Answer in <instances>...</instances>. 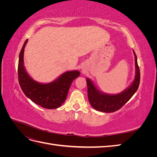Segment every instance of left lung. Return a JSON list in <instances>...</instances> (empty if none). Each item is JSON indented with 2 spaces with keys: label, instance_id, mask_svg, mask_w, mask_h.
Instances as JSON below:
<instances>
[{
  "label": "left lung",
  "instance_id": "obj_1",
  "mask_svg": "<svg viewBox=\"0 0 157 157\" xmlns=\"http://www.w3.org/2000/svg\"><path fill=\"white\" fill-rule=\"evenodd\" d=\"M135 57V77L132 82L122 92L116 94H109L103 92L95 86L92 80L87 78L88 100L92 107L98 111L113 113L120 109L130 100L139 87L140 82V72L137 65V56L133 50Z\"/></svg>",
  "mask_w": 157,
  "mask_h": 157
}]
</instances>
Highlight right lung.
Returning a JSON list of instances; mask_svg holds the SVG:
<instances>
[{
  "label": "right lung",
  "mask_w": 157,
  "mask_h": 157,
  "mask_svg": "<svg viewBox=\"0 0 157 157\" xmlns=\"http://www.w3.org/2000/svg\"><path fill=\"white\" fill-rule=\"evenodd\" d=\"M27 39L19 56L18 80L23 92L31 100L41 107L54 109L61 106L67 98L71 84L79 77L77 70L69 71L49 83H41L33 79L27 72L24 66V50Z\"/></svg>",
  "instance_id": "1"
}]
</instances>
